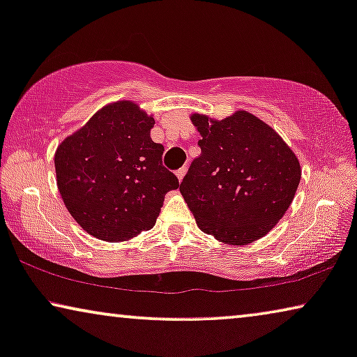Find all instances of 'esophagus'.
<instances>
[{"mask_svg":"<svg viewBox=\"0 0 357 357\" xmlns=\"http://www.w3.org/2000/svg\"><path fill=\"white\" fill-rule=\"evenodd\" d=\"M185 172H187V167H180L177 172H175V175H177V178L180 180V182H182L183 177H185Z\"/></svg>","mask_w":357,"mask_h":357,"instance_id":"esophagus-1","label":"esophagus"}]
</instances>
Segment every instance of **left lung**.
Instances as JSON below:
<instances>
[{
	"label": "left lung",
	"instance_id": "left-lung-1",
	"mask_svg": "<svg viewBox=\"0 0 357 357\" xmlns=\"http://www.w3.org/2000/svg\"><path fill=\"white\" fill-rule=\"evenodd\" d=\"M202 154L180 193L204 234L229 245L265 237L284 216L301 182V164L284 139L250 112L222 120L190 115Z\"/></svg>",
	"mask_w": 357,
	"mask_h": 357
}]
</instances>
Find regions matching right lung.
<instances>
[{
    "label": "right lung",
    "mask_w": 357,
    "mask_h": 357,
    "mask_svg": "<svg viewBox=\"0 0 357 357\" xmlns=\"http://www.w3.org/2000/svg\"><path fill=\"white\" fill-rule=\"evenodd\" d=\"M153 115L133 100L102 107L56 148L63 203L87 234L125 242L154 227L165 193L178 178L162 165L164 146L151 139Z\"/></svg>",
    "instance_id": "right-lung-1"
}]
</instances>
